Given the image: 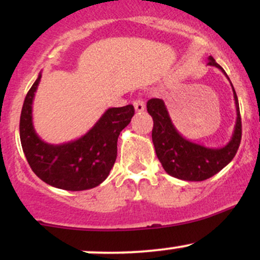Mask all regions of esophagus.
Segmentation results:
<instances>
[{
  "label": "esophagus",
  "instance_id": "34e87169",
  "mask_svg": "<svg viewBox=\"0 0 260 260\" xmlns=\"http://www.w3.org/2000/svg\"><path fill=\"white\" fill-rule=\"evenodd\" d=\"M133 105H134V109H136V112H138V113L143 112V111H144V110H145L144 101H143L142 99H138V100L134 101Z\"/></svg>",
  "mask_w": 260,
  "mask_h": 260
}]
</instances>
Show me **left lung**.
<instances>
[{
  "label": "left lung",
  "instance_id": "8db88e82",
  "mask_svg": "<svg viewBox=\"0 0 260 260\" xmlns=\"http://www.w3.org/2000/svg\"><path fill=\"white\" fill-rule=\"evenodd\" d=\"M208 66L219 68L230 80L223 68L217 64L211 56L208 57ZM231 86L237 118L231 139L222 148H208L182 137L172 123L165 103L161 99H150L148 101L147 110L154 121L151 138L155 153L164 170L170 176L183 181H204L221 171L234 159L242 137V122L237 95L232 83Z\"/></svg>",
  "mask_w": 260,
  "mask_h": 260
}]
</instances>
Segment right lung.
<instances>
[{"label":"right lung","mask_w":260,"mask_h":260,"mask_svg":"<svg viewBox=\"0 0 260 260\" xmlns=\"http://www.w3.org/2000/svg\"><path fill=\"white\" fill-rule=\"evenodd\" d=\"M41 79L31 85L22 107L19 136L23 151L34 174L50 186L85 190L106 180L117 157V139L134 115L133 105L107 109L84 136L63 144H49L32 124V100Z\"/></svg>","instance_id":"add662e5"}]
</instances>
